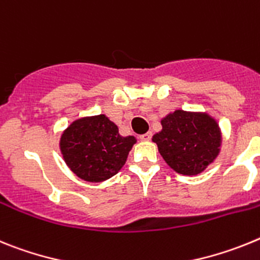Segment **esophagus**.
<instances>
[{
  "label": "esophagus",
  "mask_w": 260,
  "mask_h": 260,
  "mask_svg": "<svg viewBox=\"0 0 260 260\" xmlns=\"http://www.w3.org/2000/svg\"><path fill=\"white\" fill-rule=\"evenodd\" d=\"M139 139L141 141H149V140L152 139V132H148V133H144V135H140Z\"/></svg>",
  "instance_id": "esophagus-1"
}]
</instances>
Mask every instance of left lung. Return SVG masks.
<instances>
[{
  "instance_id": "obj_1",
  "label": "left lung",
  "mask_w": 260,
  "mask_h": 260,
  "mask_svg": "<svg viewBox=\"0 0 260 260\" xmlns=\"http://www.w3.org/2000/svg\"><path fill=\"white\" fill-rule=\"evenodd\" d=\"M161 124L162 131L155 133L153 141L166 164L177 173L200 174L220 153L221 131L208 114L177 110L165 116Z\"/></svg>"
}]
</instances>
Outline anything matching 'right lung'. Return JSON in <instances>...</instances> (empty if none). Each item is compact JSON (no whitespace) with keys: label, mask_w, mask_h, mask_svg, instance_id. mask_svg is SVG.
Segmentation results:
<instances>
[{"label":"right lung","mask_w":260,"mask_h":260,"mask_svg":"<svg viewBox=\"0 0 260 260\" xmlns=\"http://www.w3.org/2000/svg\"><path fill=\"white\" fill-rule=\"evenodd\" d=\"M136 144L133 136L123 137L106 115L81 117L62 132L60 149L65 164L77 177L98 183L119 173Z\"/></svg>","instance_id":"obj_1"}]
</instances>
